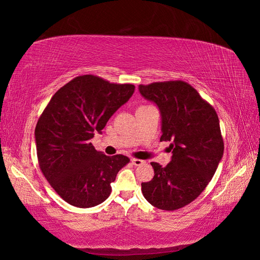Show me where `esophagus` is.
I'll use <instances>...</instances> for the list:
<instances>
[{"mask_svg": "<svg viewBox=\"0 0 260 260\" xmlns=\"http://www.w3.org/2000/svg\"><path fill=\"white\" fill-rule=\"evenodd\" d=\"M132 164L135 165V166H141L142 164H144V160L137 159V158H133V159H132Z\"/></svg>", "mask_w": 260, "mask_h": 260, "instance_id": "obj_1", "label": "esophagus"}]
</instances>
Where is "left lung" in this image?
I'll use <instances>...</instances> for the list:
<instances>
[{"mask_svg": "<svg viewBox=\"0 0 260 260\" xmlns=\"http://www.w3.org/2000/svg\"><path fill=\"white\" fill-rule=\"evenodd\" d=\"M144 99L158 106L160 142L170 141L172 160L162 167L150 162L154 177L142 183L146 201L162 210H176L202 194L224 154L219 119L214 107L183 81L138 86Z\"/></svg>", "mask_w": 260, "mask_h": 260, "instance_id": "left-lung-1", "label": "left lung"}]
</instances>
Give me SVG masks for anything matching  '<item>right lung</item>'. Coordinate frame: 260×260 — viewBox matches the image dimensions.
I'll return each instance as SVG.
<instances>
[{
	"instance_id": "1",
	"label": "right lung",
	"mask_w": 260,
	"mask_h": 260,
	"mask_svg": "<svg viewBox=\"0 0 260 260\" xmlns=\"http://www.w3.org/2000/svg\"><path fill=\"white\" fill-rule=\"evenodd\" d=\"M135 90L94 75L73 78L53 95L35 127L39 165L66 203L78 208L100 205L129 158L106 156L90 143Z\"/></svg>"
}]
</instances>
